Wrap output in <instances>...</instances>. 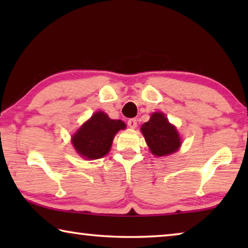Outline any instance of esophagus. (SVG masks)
<instances>
[{"instance_id": "obj_1", "label": "esophagus", "mask_w": 248, "mask_h": 248, "mask_svg": "<svg viewBox=\"0 0 248 248\" xmlns=\"http://www.w3.org/2000/svg\"><path fill=\"white\" fill-rule=\"evenodd\" d=\"M138 124V121L136 118H132V119H129L128 120V125L130 128H136Z\"/></svg>"}]
</instances>
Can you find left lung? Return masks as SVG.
Here are the masks:
<instances>
[{"mask_svg": "<svg viewBox=\"0 0 248 248\" xmlns=\"http://www.w3.org/2000/svg\"><path fill=\"white\" fill-rule=\"evenodd\" d=\"M141 132L151 153L155 156H167L182 145L177 129L170 124L163 112H153L148 123L142 124Z\"/></svg>", "mask_w": 248, "mask_h": 248, "instance_id": "obj_1", "label": "left lung"}]
</instances>
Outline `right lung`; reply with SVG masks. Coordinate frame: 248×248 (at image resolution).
Returning a JSON list of instances; mask_svg holds the SVG:
<instances>
[{
  "mask_svg": "<svg viewBox=\"0 0 248 248\" xmlns=\"http://www.w3.org/2000/svg\"><path fill=\"white\" fill-rule=\"evenodd\" d=\"M124 129V121L110 119L105 112L97 111L73 134L72 144L82 157L97 159L110 151L116 133Z\"/></svg>",
  "mask_w": 248,
  "mask_h": 248,
  "instance_id": "add662e5",
  "label": "right lung"
}]
</instances>
